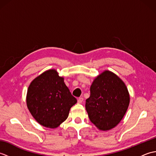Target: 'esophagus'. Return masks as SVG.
Masks as SVG:
<instances>
[{
	"label": "esophagus",
	"mask_w": 156,
	"mask_h": 156,
	"mask_svg": "<svg viewBox=\"0 0 156 156\" xmlns=\"http://www.w3.org/2000/svg\"><path fill=\"white\" fill-rule=\"evenodd\" d=\"M83 101H84V98H82V97H80V98L78 99V102L79 104H81L82 102H83Z\"/></svg>",
	"instance_id": "1"
}]
</instances>
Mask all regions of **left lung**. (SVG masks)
<instances>
[{"instance_id":"obj_1","label":"left lung","mask_w":156,"mask_h":156,"mask_svg":"<svg viewBox=\"0 0 156 156\" xmlns=\"http://www.w3.org/2000/svg\"><path fill=\"white\" fill-rule=\"evenodd\" d=\"M130 102L124 82L115 73L105 70L90 86L86 110L90 121L101 131L115 127L123 118Z\"/></svg>"}]
</instances>
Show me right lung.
Returning <instances> with one entry per match:
<instances>
[{"label":"right lung","mask_w":156,"mask_h":156,"mask_svg":"<svg viewBox=\"0 0 156 156\" xmlns=\"http://www.w3.org/2000/svg\"><path fill=\"white\" fill-rule=\"evenodd\" d=\"M54 69L43 72L29 84L26 102L29 112L39 124L57 128L68 118L77 100Z\"/></svg>","instance_id":"obj_1"}]
</instances>
